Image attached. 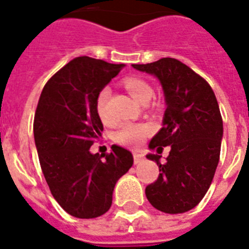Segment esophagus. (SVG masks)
<instances>
[{"label":"esophagus","mask_w":249,"mask_h":249,"mask_svg":"<svg viewBox=\"0 0 249 249\" xmlns=\"http://www.w3.org/2000/svg\"><path fill=\"white\" fill-rule=\"evenodd\" d=\"M133 159H134V163H139L141 161H143V155L142 153H139V152H134L133 153Z\"/></svg>","instance_id":"34e87169"}]
</instances>
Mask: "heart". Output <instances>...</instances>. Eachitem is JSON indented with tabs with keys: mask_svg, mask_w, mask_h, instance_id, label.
<instances>
[{
	"mask_svg": "<svg viewBox=\"0 0 249 249\" xmlns=\"http://www.w3.org/2000/svg\"><path fill=\"white\" fill-rule=\"evenodd\" d=\"M124 86L126 90L130 93V96L141 104L144 101H149L153 93L152 87L141 78L125 79ZM108 98H110V89L105 87L104 89H101V92L98 93L96 101L97 114L105 125L114 124V119L108 111ZM151 133H152L151 125L126 123L116 131L115 139L116 142L126 147H138Z\"/></svg>",
	"mask_w": 249,
	"mask_h": 249,
	"instance_id": "b5f03b06",
	"label": "heart"
}]
</instances>
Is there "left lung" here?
Returning <instances> with one entry per match:
<instances>
[{
    "instance_id": "8db88e82",
    "label": "left lung",
    "mask_w": 249,
    "mask_h": 249,
    "mask_svg": "<svg viewBox=\"0 0 249 249\" xmlns=\"http://www.w3.org/2000/svg\"><path fill=\"white\" fill-rule=\"evenodd\" d=\"M156 76L165 94L163 126L149 142V148L162 152L171 145L166 162L159 155L156 181L145 187L149 203L165 213H183L195 209L209 191L220 160L223 118L211 86L177 58L133 65Z\"/></svg>"
}]
</instances>
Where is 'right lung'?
Instances as JSON below:
<instances>
[{"label":"right lung","mask_w":249,"mask_h":249,"mask_svg":"<svg viewBox=\"0 0 249 249\" xmlns=\"http://www.w3.org/2000/svg\"><path fill=\"white\" fill-rule=\"evenodd\" d=\"M123 64L80 56L50 78L34 115V141L50 191L74 217L94 219L112 203L115 184L133 165L128 149L92 155L104 125L96 110L98 93Z\"/></svg>","instance_id":"1"}]
</instances>
